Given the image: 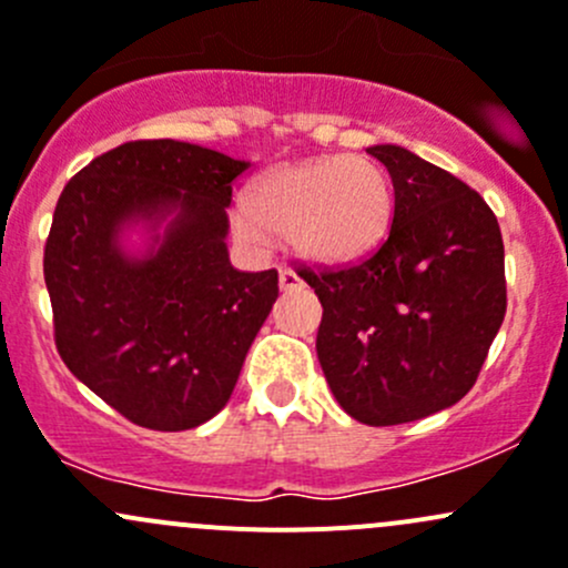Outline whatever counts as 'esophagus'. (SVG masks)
<instances>
[{
    "label": "esophagus",
    "mask_w": 568,
    "mask_h": 568,
    "mask_svg": "<svg viewBox=\"0 0 568 568\" xmlns=\"http://www.w3.org/2000/svg\"><path fill=\"white\" fill-rule=\"evenodd\" d=\"M280 288L283 291L302 288V277L296 272H291V268H280Z\"/></svg>",
    "instance_id": "obj_1"
}]
</instances>
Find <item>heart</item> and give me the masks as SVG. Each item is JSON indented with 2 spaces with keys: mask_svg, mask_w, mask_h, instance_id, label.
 <instances>
[{
  "mask_svg": "<svg viewBox=\"0 0 568 568\" xmlns=\"http://www.w3.org/2000/svg\"><path fill=\"white\" fill-rule=\"evenodd\" d=\"M393 203V183L382 164L337 153L263 173L233 214V227L252 244L283 233L307 261L346 263L385 239Z\"/></svg>",
  "mask_w": 568,
  "mask_h": 568,
  "instance_id": "heart-1",
  "label": "heart"
}]
</instances>
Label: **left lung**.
<instances>
[{"label": "left lung", "instance_id": "obj_1", "mask_svg": "<svg viewBox=\"0 0 568 568\" xmlns=\"http://www.w3.org/2000/svg\"><path fill=\"white\" fill-rule=\"evenodd\" d=\"M393 178L382 247L343 268H300L324 307L316 352L337 404L398 426L469 393L506 316V252L478 192L400 145H374Z\"/></svg>", "mask_w": 568, "mask_h": 568}]
</instances>
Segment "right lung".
<instances>
[{"mask_svg": "<svg viewBox=\"0 0 568 568\" xmlns=\"http://www.w3.org/2000/svg\"><path fill=\"white\" fill-rule=\"evenodd\" d=\"M250 162L178 140L93 159L57 200L43 277L54 341L79 382L131 423L186 432L231 398L277 272H239L227 205ZM142 224L152 242L124 250Z\"/></svg>", "mask_w": 568, "mask_h": 568, "instance_id": "1", "label": "right lung"}]
</instances>
